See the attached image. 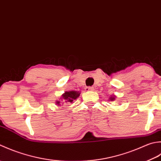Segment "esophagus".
Wrapping results in <instances>:
<instances>
[{
    "mask_svg": "<svg viewBox=\"0 0 161 161\" xmlns=\"http://www.w3.org/2000/svg\"><path fill=\"white\" fill-rule=\"evenodd\" d=\"M93 90H94V88L92 87H90V86L87 87L86 88H85V91H92Z\"/></svg>",
    "mask_w": 161,
    "mask_h": 161,
    "instance_id": "obj_1",
    "label": "esophagus"
}]
</instances>
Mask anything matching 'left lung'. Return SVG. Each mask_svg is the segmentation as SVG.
<instances>
[{"mask_svg":"<svg viewBox=\"0 0 161 161\" xmlns=\"http://www.w3.org/2000/svg\"><path fill=\"white\" fill-rule=\"evenodd\" d=\"M110 99H111L110 100H112V101H113V100L114 99V97H113V98H112V97H111V98H110Z\"/></svg>","mask_w":161,"mask_h":161,"instance_id":"8db88e82","label":"left lung"}]
</instances>
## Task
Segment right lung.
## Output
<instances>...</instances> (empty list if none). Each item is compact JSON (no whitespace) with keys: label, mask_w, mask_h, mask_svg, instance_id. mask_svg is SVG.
Segmentation results:
<instances>
[{"label":"right lung","mask_w":161,"mask_h":161,"mask_svg":"<svg viewBox=\"0 0 161 161\" xmlns=\"http://www.w3.org/2000/svg\"><path fill=\"white\" fill-rule=\"evenodd\" d=\"M80 95V93L77 92L76 91H70V92H66L64 94H62V101L64 103H71L74 99H76L77 97ZM58 105H60V101H57Z\"/></svg>","instance_id":"obj_1"}]
</instances>
